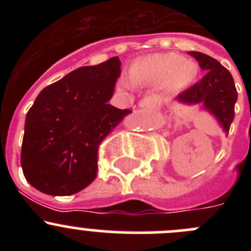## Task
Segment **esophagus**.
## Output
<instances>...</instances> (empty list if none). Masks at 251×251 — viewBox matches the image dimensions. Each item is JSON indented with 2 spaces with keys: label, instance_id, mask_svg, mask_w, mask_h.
Masks as SVG:
<instances>
[{
  "label": "esophagus",
  "instance_id": "34e87169",
  "mask_svg": "<svg viewBox=\"0 0 251 251\" xmlns=\"http://www.w3.org/2000/svg\"><path fill=\"white\" fill-rule=\"evenodd\" d=\"M156 100L154 97H146L140 102V107L142 108H153L155 105Z\"/></svg>",
  "mask_w": 251,
  "mask_h": 251
}]
</instances>
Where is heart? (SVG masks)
Here are the masks:
<instances>
[{
    "label": "heart",
    "instance_id": "obj_1",
    "mask_svg": "<svg viewBox=\"0 0 251 251\" xmlns=\"http://www.w3.org/2000/svg\"><path fill=\"white\" fill-rule=\"evenodd\" d=\"M198 75V65L192 59L176 53H159L136 60L131 67V78L138 85L164 83L175 92L193 82Z\"/></svg>",
    "mask_w": 251,
    "mask_h": 251
}]
</instances>
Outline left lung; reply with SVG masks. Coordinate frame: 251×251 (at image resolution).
I'll list each match as a JSON object with an SVG mask.
<instances>
[{"mask_svg":"<svg viewBox=\"0 0 251 251\" xmlns=\"http://www.w3.org/2000/svg\"><path fill=\"white\" fill-rule=\"evenodd\" d=\"M198 60L206 74L199 82L194 83L177 96L183 104H201L217 120L224 132L228 133L234 119V104L238 93L231 73L210 55L201 52H188Z\"/></svg>","mask_w":251,"mask_h":251,"instance_id":"1","label":"left lung"}]
</instances>
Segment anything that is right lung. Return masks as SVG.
<instances>
[{
  "label": "right lung",
  "instance_id": "add662e5",
  "mask_svg": "<svg viewBox=\"0 0 251 251\" xmlns=\"http://www.w3.org/2000/svg\"><path fill=\"white\" fill-rule=\"evenodd\" d=\"M113 57L81 67L45 87L25 119L23 174L34 188L50 196H72L97 176L100 142L130 114L110 105L120 76Z\"/></svg>",
  "mask_w": 251,
  "mask_h": 251
}]
</instances>
